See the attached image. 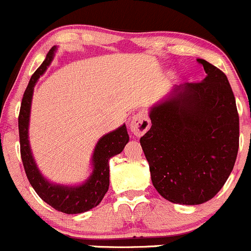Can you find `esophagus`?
I'll use <instances>...</instances> for the list:
<instances>
[{
	"label": "esophagus",
	"mask_w": 251,
	"mask_h": 251,
	"mask_svg": "<svg viewBox=\"0 0 251 251\" xmlns=\"http://www.w3.org/2000/svg\"><path fill=\"white\" fill-rule=\"evenodd\" d=\"M130 131L135 136H141L150 129L151 126V120L148 118L147 114L145 111L137 112L136 115H134L131 117L130 121Z\"/></svg>",
	"instance_id": "esophagus-1"
}]
</instances>
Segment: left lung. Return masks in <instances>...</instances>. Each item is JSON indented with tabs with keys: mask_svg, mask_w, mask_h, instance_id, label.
Here are the masks:
<instances>
[{
	"mask_svg": "<svg viewBox=\"0 0 251 251\" xmlns=\"http://www.w3.org/2000/svg\"><path fill=\"white\" fill-rule=\"evenodd\" d=\"M206 77L174 86L150 109L152 126L140 139L151 179L174 203L201 204L223 188L239 141L236 100L224 73L198 58Z\"/></svg>",
	"mask_w": 251,
	"mask_h": 251,
	"instance_id": "left-lung-1",
	"label": "left lung"
}]
</instances>
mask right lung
Returning a JSON list of instances; mask_svg holds the SVG:
<instances>
[{
    "label": "right lung",
    "mask_w": 251,
    "mask_h": 251,
    "mask_svg": "<svg viewBox=\"0 0 251 251\" xmlns=\"http://www.w3.org/2000/svg\"><path fill=\"white\" fill-rule=\"evenodd\" d=\"M56 50L57 47L51 48L42 66L32 75L27 88L24 93L20 114H19L20 152L26 176L39 198L57 211L66 214H79L94 208L103 200L110 184V158L122 152L123 148L128 144L129 135L126 125H123L101 136L94 147L92 159H91L92 172L87 179L79 184L68 185L53 183L40 172L34 160L28 140L29 115H31L34 86L50 66Z\"/></svg>",
    "instance_id": "obj_1"
}]
</instances>
